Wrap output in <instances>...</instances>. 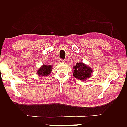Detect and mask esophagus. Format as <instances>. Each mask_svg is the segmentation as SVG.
Here are the masks:
<instances>
[{"label": "esophagus", "mask_w": 127, "mask_h": 127, "mask_svg": "<svg viewBox=\"0 0 127 127\" xmlns=\"http://www.w3.org/2000/svg\"><path fill=\"white\" fill-rule=\"evenodd\" d=\"M59 63H64V61L62 59H59Z\"/></svg>", "instance_id": "obj_1"}]
</instances>
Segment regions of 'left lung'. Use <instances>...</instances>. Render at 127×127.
Wrapping results in <instances>:
<instances>
[{
	"label": "left lung",
	"mask_w": 127,
	"mask_h": 127,
	"mask_svg": "<svg viewBox=\"0 0 127 127\" xmlns=\"http://www.w3.org/2000/svg\"><path fill=\"white\" fill-rule=\"evenodd\" d=\"M73 76L81 81H86L90 78L93 73V69L90 67L83 63L82 62L76 64L73 67Z\"/></svg>",
	"instance_id": "obj_1"
}]
</instances>
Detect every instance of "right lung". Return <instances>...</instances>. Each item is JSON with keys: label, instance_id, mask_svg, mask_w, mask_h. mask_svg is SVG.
<instances>
[{"label": "right lung", "instance_id": "1", "mask_svg": "<svg viewBox=\"0 0 127 127\" xmlns=\"http://www.w3.org/2000/svg\"><path fill=\"white\" fill-rule=\"evenodd\" d=\"M53 69L52 65H46L45 64H42V65L37 71V75L39 76H48L51 74L52 70Z\"/></svg>", "mask_w": 127, "mask_h": 127}]
</instances>
